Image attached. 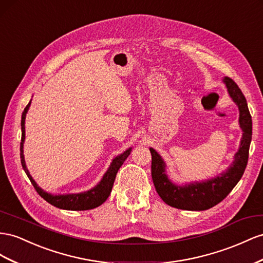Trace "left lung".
Listing matches in <instances>:
<instances>
[{
    "label": "left lung",
    "instance_id": "obj_1",
    "mask_svg": "<svg viewBox=\"0 0 263 263\" xmlns=\"http://www.w3.org/2000/svg\"><path fill=\"white\" fill-rule=\"evenodd\" d=\"M223 82L227 85L231 98L238 105L240 110L239 123L243 132L240 148L235 156V161L224 174L214 179L180 187L172 183L167 178L165 162L162 161L157 152L151 148L152 178L155 188L161 199L170 207L196 211L212 208L230 194L245 173L252 137V119L246 97L236 82L230 77H226Z\"/></svg>",
    "mask_w": 263,
    "mask_h": 263
}]
</instances>
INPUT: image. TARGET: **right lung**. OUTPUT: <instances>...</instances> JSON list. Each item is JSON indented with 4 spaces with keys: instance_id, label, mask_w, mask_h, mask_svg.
Returning <instances> with one entry per match:
<instances>
[{
    "instance_id": "right-lung-1",
    "label": "right lung",
    "mask_w": 263,
    "mask_h": 263,
    "mask_svg": "<svg viewBox=\"0 0 263 263\" xmlns=\"http://www.w3.org/2000/svg\"><path fill=\"white\" fill-rule=\"evenodd\" d=\"M30 105H31V102L28 103L26 107L24 108V111L22 114V120H21V126H22V138H21V146H20L21 154L20 155H21V164H22L24 172L27 175L28 179L31 180L35 190H36V193L48 203L53 204L54 207H58L60 209H65V210H75V211L88 210V209H94V208L98 207V205L104 203L111 193V188H112V184H114L118 169L124 164L125 159L129 156L130 149L126 151L124 154L118 156V157H116L114 160H112L110 167L107 170V173L104 175L102 181L99 182L95 188L90 189V190L86 191V193H83V194L60 195V196L49 195L37 186L36 182L33 180V178L31 177L30 173H28V170L26 169V166H25V160H24V155H23V144H24V139H25L24 124H25L26 112L28 110V107H30Z\"/></svg>"
}]
</instances>
